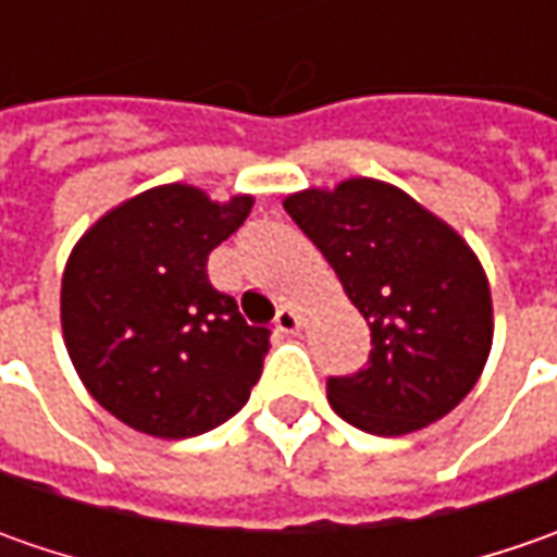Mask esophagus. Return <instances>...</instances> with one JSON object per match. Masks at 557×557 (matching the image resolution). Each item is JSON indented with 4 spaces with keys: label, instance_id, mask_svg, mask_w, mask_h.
<instances>
[{
    "label": "esophagus",
    "instance_id": "1",
    "mask_svg": "<svg viewBox=\"0 0 557 557\" xmlns=\"http://www.w3.org/2000/svg\"><path fill=\"white\" fill-rule=\"evenodd\" d=\"M275 329L285 334H294L300 329V312L294 310V307H282V310L275 312Z\"/></svg>",
    "mask_w": 557,
    "mask_h": 557
}]
</instances>
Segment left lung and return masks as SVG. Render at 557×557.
<instances>
[{"label":"left lung","instance_id":"1","mask_svg":"<svg viewBox=\"0 0 557 557\" xmlns=\"http://www.w3.org/2000/svg\"><path fill=\"white\" fill-rule=\"evenodd\" d=\"M285 210L332 263L372 332L366 369L329 377L332 409L399 437L453 412L493 344V300L474 250L394 185L307 188Z\"/></svg>","mask_w":557,"mask_h":557}]
</instances>
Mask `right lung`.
Here are the masks:
<instances>
[{"instance_id":"right-lung-1","label":"right lung","mask_w":557,"mask_h":557,"mask_svg":"<svg viewBox=\"0 0 557 557\" xmlns=\"http://www.w3.org/2000/svg\"><path fill=\"white\" fill-rule=\"evenodd\" d=\"M253 198L210 201L161 185L114 207L74 247L61 329L76 374L141 434L198 437L235 416L260 381L267 325H247L216 290L207 257L245 223Z\"/></svg>"}]
</instances>
